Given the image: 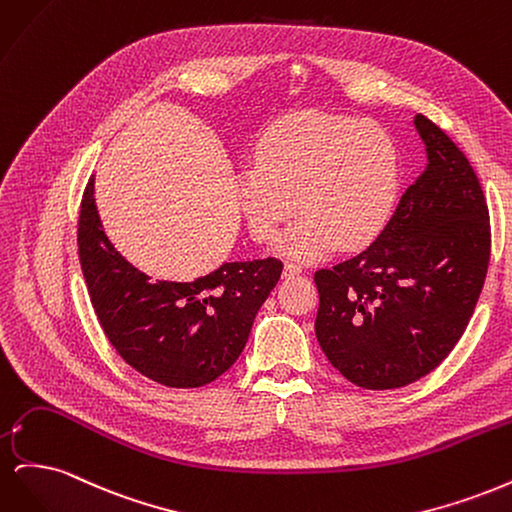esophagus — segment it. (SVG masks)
<instances>
[{"label":"esophagus","mask_w":512,"mask_h":512,"mask_svg":"<svg viewBox=\"0 0 512 512\" xmlns=\"http://www.w3.org/2000/svg\"><path fill=\"white\" fill-rule=\"evenodd\" d=\"M303 269L299 267V265H294V262H286L284 265V277H294V275H299Z\"/></svg>","instance_id":"esophagus-1"}]
</instances>
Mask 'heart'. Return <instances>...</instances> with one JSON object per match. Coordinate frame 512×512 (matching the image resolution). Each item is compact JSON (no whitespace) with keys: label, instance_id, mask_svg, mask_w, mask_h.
<instances>
[{"label":"heart","instance_id":"heart-1","mask_svg":"<svg viewBox=\"0 0 512 512\" xmlns=\"http://www.w3.org/2000/svg\"><path fill=\"white\" fill-rule=\"evenodd\" d=\"M397 149L380 123L316 111L294 113L262 134L256 166L237 181L252 237L271 241L297 203L301 220L277 241L292 258L316 260L333 245L356 250L393 209Z\"/></svg>","mask_w":512,"mask_h":512}]
</instances>
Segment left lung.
Wrapping results in <instances>:
<instances>
[{
	"label": "left lung",
	"mask_w": 512,
	"mask_h": 512,
	"mask_svg": "<svg viewBox=\"0 0 512 512\" xmlns=\"http://www.w3.org/2000/svg\"><path fill=\"white\" fill-rule=\"evenodd\" d=\"M427 166L380 237L320 269L316 337L346 380L399 389L436 369L466 331L485 284L489 209L463 151L425 115L414 117Z\"/></svg>",
	"instance_id": "1"
}]
</instances>
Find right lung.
<instances>
[{"instance_id": "right-lung-1", "label": "right lung", "mask_w": 512, "mask_h": 512, "mask_svg": "<svg viewBox=\"0 0 512 512\" xmlns=\"http://www.w3.org/2000/svg\"><path fill=\"white\" fill-rule=\"evenodd\" d=\"M79 260L91 305L117 354L149 380L196 389L239 359L282 260L224 262L194 282H151L102 230L89 179L79 215Z\"/></svg>"}]
</instances>
